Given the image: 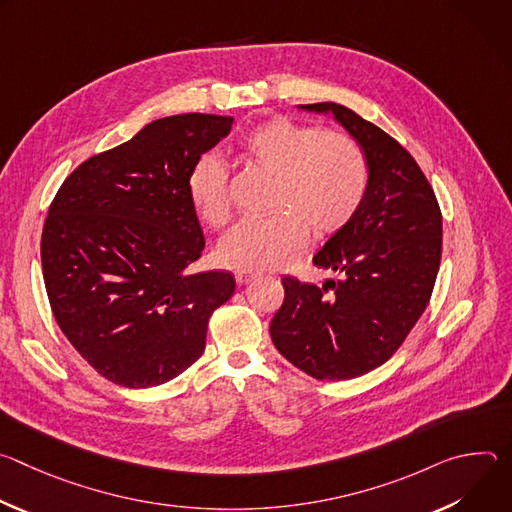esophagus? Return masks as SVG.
I'll list each match as a JSON object with an SVG mask.
<instances>
[{"mask_svg":"<svg viewBox=\"0 0 512 512\" xmlns=\"http://www.w3.org/2000/svg\"><path fill=\"white\" fill-rule=\"evenodd\" d=\"M235 279H237V283L245 285V283L257 279V273H253V271H237V273H235Z\"/></svg>","mask_w":512,"mask_h":512,"instance_id":"esophagus-1","label":"esophagus"}]
</instances>
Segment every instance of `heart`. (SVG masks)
Returning <instances> with one entry per match:
<instances>
[{
    "label": "heart",
    "instance_id": "b5f03b06",
    "mask_svg": "<svg viewBox=\"0 0 512 512\" xmlns=\"http://www.w3.org/2000/svg\"><path fill=\"white\" fill-rule=\"evenodd\" d=\"M243 156L275 176L271 210L261 221L239 223L218 245V259L237 271L281 269L306 247L310 233L328 239L358 214L369 192V162L344 133H324L287 117H273L241 141ZM192 204L204 223L231 218L229 168L202 156L188 178Z\"/></svg>",
    "mask_w": 512,
    "mask_h": 512
}]
</instances>
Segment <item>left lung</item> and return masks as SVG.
<instances>
[{"mask_svg": "<svg viewBox=\"0 0 512 512\" xmlns=\"http://www.w3.org/2000/svg\"><path fill=\"white\" fill-rule=\"evenodd\" d=\"M298 109L332 115L358 141L369 192L350 225L314 255L340 279L318 287L283 277L285 300L269 332L306 375L346 381L381 367L425 312L442 259V212L417 162L389 133L338 103Z\"/></svg>", "mask_w": 512, "mask_h": 512, "instance_id": "8db88e82", "label": "left lung"}]
</instances>
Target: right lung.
Here are the masks:
<instances>
[{
    "mask_svg": "<svg viewBox=\"0 0 512 512\" xmlns=\"http://www.w3.org/2000/svg\"><path fill=\"white\" fill-rule=\"evenodd\" d=\"M233 117L156 119L97 154L56 192L42 231L52 314L115 385H162L200 358L210 314L235 294L227 271L186 273L204 251L190 198L194 164Z\"/></svg>",
    "mask_w": 512,
    "mask_h": 512,
    "instance_id": "add662e5",
    "label": "right lung"
}]
</instances>
